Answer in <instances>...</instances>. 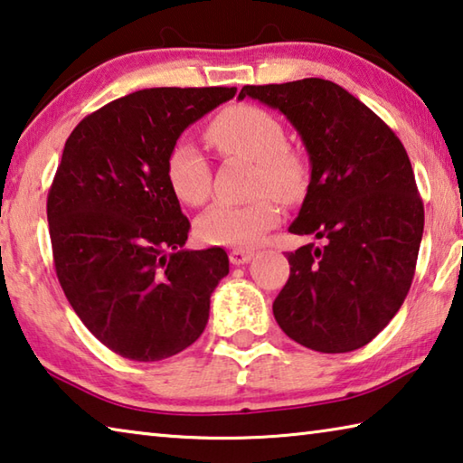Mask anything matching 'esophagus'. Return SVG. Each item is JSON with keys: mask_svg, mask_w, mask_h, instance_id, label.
I'll return each instance as SVG.
<instances>
[{"mask_svg": "<svg viewBox=\"0 0 463 463\" xmlns=\"http://www.w3.org/2000/svg\"><path fill=\"white\" fill-rule=\"evenodd\" d=\"M254 258V252L252 250H241V248H236L232 250L230 252V262L236 264V266H241V264H248L250 260Z\"/></svg>", "mask_w": 463, "mask_h": 463, "instance_id": "34e87169", "label": "esophagus"}]
</instances>
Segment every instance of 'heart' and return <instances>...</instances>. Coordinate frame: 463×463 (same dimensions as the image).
<instances>
[{
  "instance_id": "1",
  "label": "heart",
  "mask_w": 463,
  "mask_h": 463,
  "mask_svg": "<svg viewBox=\"0 0 463 463\" xmlns=\"http://www.w3.org/2000/svg\"><path fill=\"white\" fill-rule=\"evenodd\" d=\"M205 137L223 156L254 165L252 189L269 191L280 201H295L307 184L303 156L287 146L280 121L258 105H233L211 121ZM166 183L175 197L199 207L209 197L211 170L203 152L189 140L168 150ZM280 211L269 194L248 203H215L197 217L194 232L209 246L252 248L279 223Z\"/></svg>"
}]
</instances>
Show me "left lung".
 Instances as JSON below:
<instances>
[{
	"mask_svg": "<svg viewBox=\"0 0 463 463\" xmlns=\"http://www.w3.org/2000/svg\"><path fill=\"white\" fill-rule=\"evenodd\" d=\"M301 136L311 181L288 232L326 240L288 254L290 277L274 319L309 350L370 344L401 309L423 238L425 211L399 137L344 87L326 79L246 85Z\"/></svg>",
	"mask_w": 463,
	"mask_h": 463,
	"instance_id": "1",
	"label": "left lung"
}]
</instances>
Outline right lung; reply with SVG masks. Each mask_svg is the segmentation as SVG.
Returning a JSON list of instances; mask_svg holds the SVG:
<instances>
[{"mask_svg": "<svg viewBox=\"0 0 463 463\" xmlns=\"http://www.w3.org/2000/svg\"><path fill=\"white\" fill-rule=\"evenodd\" d=\"M236 87L142 89L72 129L48 191L54 269L85 327L121 358L158 362L199 339L225 250H184L168 150Z\"/></svg>", "mask_w": 463, "mask_h": 463, "instance_id": "1", "label": "right lung"}]
</instances>
